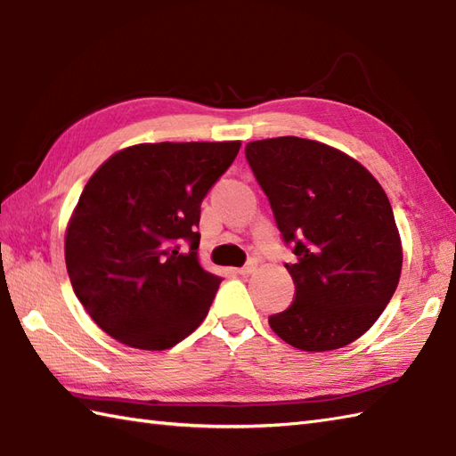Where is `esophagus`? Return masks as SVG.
<instances>
[{
    "instance_id": "1",
    "label": "esophagus",
    "mask_w": 456,
    "mask_h": 456,
    "mask_svg": "<svg viewBox=\"0 0 456 456\" xmlns=\"http://www.w3.org/2000/svg\"><path fill=\"white\" fill-rule=\"evenodd\" d=\"M256 265H257L256 261H249V263H246L244 267H240V269H238V273H240V275H249V273H254V271H256Z\"/></svg>"
}]
</instances>
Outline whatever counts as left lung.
I'll use <instances>...</instances> for the list:
<instances>
[{"label": "left lung", "mask_w": 456, "mask_h": 456, "mask_svg": "<svg viewBox=\"0 0 456 456\" xmlns=\"http://www.w3.org/2000/svg\"><path fill=\"white\" fill-rule=\"evenodd\" d=\"M295 263L297 297L269 318L302 351H331L361 338L398 287L402 246L390 200L359 161L314 140L281 136L246 146Z\"/></svg>", "instance_id": "obj_1"}]
</instances>
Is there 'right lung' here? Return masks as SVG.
<instances>
[{"instance_id": "right-lung-1", "label": "right lung", "mask_w": 456, "mask_h": 456, "mask_svg": "<svg viewBox=\"0 0 456 456\" xmlns=\"http://www.w3.org/2000/svg\"><path fill=\"white\" fill-rule=\"evenodd\" d=\"M238 151L240 142L138 144L91 175L68 224L66 267L110 338L161 351L205 320L222 279L199 261L200 202Z\"/></svg>"}]
</instances>
